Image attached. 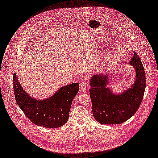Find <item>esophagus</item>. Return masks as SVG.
I'll return each mask as SVG.
<instances>
[{
  "label": "esophagus",
  "mask_w": 158,
  "mask_h": 158,
  "mask_svg": "<svg viewBox=\"0 0 158 158\" xmlns=\"http://www.w3.org/2000/svg\"><path fill=\"white\" fill-rule=\"evenodd\" d=\"M87 88H88V85H87V81L85 80H82L80 83V89H81V91L85 92L87 90Z\"/></svg>",
  "instance_id": "34e87169"
}]
</instances>
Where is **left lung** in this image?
Wrapping results in <instances>:
<instances>
[{"instance_id":"8db88e82","label":"left lung","mask_w":158,"mask_h":158,"mask_svg":"<svg viewBox=\"0 0 158 158\" xmlns=\"http://www.w3.org/2000/svg\"><path fill=\"white\" fill-rule=\"evenodd\" d=\"M130 64L136 71L134 84L126 92L116 95L107 87V75H96L90 79L89 89L94 118L101 124H120L137 112L145 89V74L140 59L134 52Z\"/></svg>"}]
</instances>
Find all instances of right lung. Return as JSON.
Wrapping results in <instances>:
<instances>
[{
	"label": "right lung",
	"mask_w": 158,
	"mask_h": 158,
	"mask_svg": "<svg viewBox=\"0 0 158 158\" xmlns=\"http://www.w3.org/2000/svg\"><path fill=\"white\" fill-rule=\"evenodd\" d=\"M13 85L15 99L22 111L35 125L48 128L67 122L73 100L79 91V83H73L61 87L49 99L39 101L24 91L15 73Z\"/></svg>",
	"instance_id": "obj_1"
}]
</instances>
